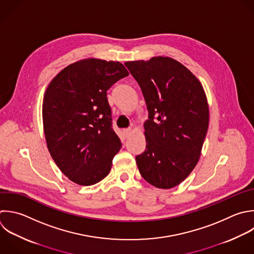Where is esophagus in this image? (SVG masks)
I'll use <instances>...</instances> for the list:
<instances>
[{
	"instance_id": "34e87169",
	"label": "esophagus",
	"mask_w": 254,
	"mask_h": 254,
	"mask_svg": "<svg viewBox=\"0 0 254 254\" xmlns=\"http://www.w3.org/2000/svg\"><path fill=\"white\" fill-rule=\"evenodd\" d=\"M124 134H125V137H129L130 134H131V129H130V128L125 129V130H124Z\"/></svg>"
}]
</instances>
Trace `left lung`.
<instances>
[{
	"mask_svg": "<svg viewBox=\"0 0 254 254\" xmlns=\"http://www.w3.org/2000/svg\"><path fill=\"white\" fill-rule=\"evenodd\" d=\"M149 112L146 150L136 156L140 174L159 189L181 184L198 162L208 128V105L199 80L164 57L127 62Z\"/></svg>",
	"mask_w": 254,
	"mask_h": 254,
	"instance_id": "obj_1",
	"label": "left lung"
}]
</instances>
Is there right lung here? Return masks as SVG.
<instances>
[{"label": "right lung", "mask_w": 254, "mask_h": 254, "mask_svg": "<svg viewBox=\"0 0 254 254\" xmlns=\"http://www.w3.org/2000/svg\"><path fill=\"white\" fill-rule=\"evenodd\" d=\"M129 75L118 62L86 59L64 68L43 102L48 149L72 182L91 186L110 172L121 141L112 128L107 90Z\"/></svg>", "instance_id": "add662e5"}]
</instances>
